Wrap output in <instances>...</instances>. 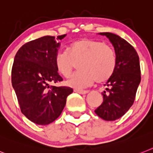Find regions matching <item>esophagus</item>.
<instances>
[{
  "instance_id": "1",
  "label": "esophagus",
  "mask_w": 153,
  "mask_h": 153,
  "mask_svg": "<svg viewBox=\"0 0 153 153\" xmlns=\"http://www.w3.org/2000/svg\"><path fill=\"white\" fill-rule=\"evenodd\" d=\"M74 91L78 93V94H88V91H84V90H80V89H75Z\"/></svg>"
}]
</instances>
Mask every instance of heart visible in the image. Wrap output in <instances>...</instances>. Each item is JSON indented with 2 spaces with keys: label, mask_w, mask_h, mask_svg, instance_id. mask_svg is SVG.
Here are the masks:
<instances>
[{
  "label": "heart",
  "mask_w": 153,
  "mask_h": 153,
  "mask_svg": "<svg viewBox=\"0 0 153 153\" xmlns=\"http://www.w3.org/2000/svg\"><path fill=\"white\" fill-rule=\"evenodd\" d=\"M77 63L79 71L74 73L65 81L68 87L83 88L95 81H107L116 68V55L113 49L100 40L82 38L73 42L66 51H57L55 65L59 74L69 76Z\"/></svg>",
  "instance_id": "heart-1"
}]
</instances>
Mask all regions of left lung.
Masks as SVG:
<instances>
[{
  "instance_id": "1",
  "label": "left lung",
  "mask_w": 153,
  "mask_h": 153,
  "mask_svg": "<svg viewBox=\"0 0 153 153\" xmlns=\"http://www.w3.org/2000/svg\"><path fill=\"white\" fill-rule=\"evenodd\" d=\"M105 36L114 48L116 68L107 80L105 91L102 92L103 102L94 110L102 119L113 121L123 117L134 102L141 82L139 57L133 47L118 35L99 33Z\"/></svg>"
}]
</instances>
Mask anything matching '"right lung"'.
Segmentation results:
<instances>
[{
    "label": "right lung",
    "mask_w": 153,
    "mask_h": 153,
    "mask_svg": "<svg viewBox=\"0 0 153 153\" xmlns=\"http://www.w3.org/2000/svg\"><path fill=\"white\" fill-rule=\"evenodd\" d=\"M66 34L45 36L22 45L17 51L11 69V83L22 113L33 123L48 125L61 115L66 98L74 90L50 86L62 81L55 65L60 47L59 40Z\"/></svg>",
    "instance_id": "obj_1"
}]
</instances>
